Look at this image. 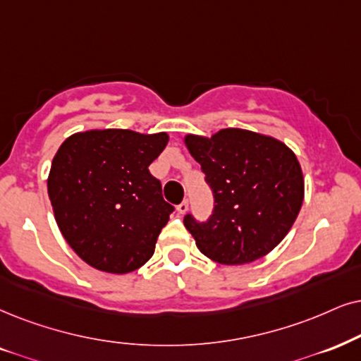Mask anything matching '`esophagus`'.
<instances>
[{
    "label": "esophagus",
    "instance_id": "1",
    "mask_svg": "<svg viewBox=\"0 0 361 361\" xmlns=\"http://www.w3.org/2000/svg\"><path fill=\"white\" fill-rule=\"evenodd\" d=\"M188 207H190L188 200H183V202H181V203H180V204H178V207H176V209H178V213H180V214H185L186 212H188Z\"/></svg>",
    "mask_w": 361,
    "mask_h": 361
}]
</instances>
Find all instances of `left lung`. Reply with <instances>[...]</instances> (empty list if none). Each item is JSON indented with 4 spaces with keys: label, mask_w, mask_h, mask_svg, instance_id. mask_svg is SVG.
Returning a JSON list of instances; mask_svg holds the SVG:
<instances>
[{
    "label": "left lung",
    "mask_w": 361,
    "mask_h": 361,
    "mask_svg": "<svg viewBox=\"0 0 361 361\" xmlns=\"http://www.w3.org/2000/svg\"><path fill=\"white\" fill-rule=\"evenodd\" d=\"M183 141L214 196L207 223L185 216L200 252L221 264L252 263L270 253L288 235L303 203L296 154L273 136L241 128L186 135Z\"/></svg>",
    "instance_id": "obj_1"
}]
</instances>
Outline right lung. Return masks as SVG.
<instances>
[{
  "instance_id": "right-lung-1",
  "label": "right lung",
  "mask_w": 361,
  "mask_h": 361,
  "mask_svg": "<svg viewBox=\"0 0 361 361\" xmlns=\"http://www.w3.org/2000/svg\"><path fill=\"white\" fill-rule=\"evenodd\" d=\"M170 136L88 130L63 141L48 175L54 220L73 252L99 271L125 275L154 253L173 207L148 166Z\"/></svg>"
}]
</instances>
